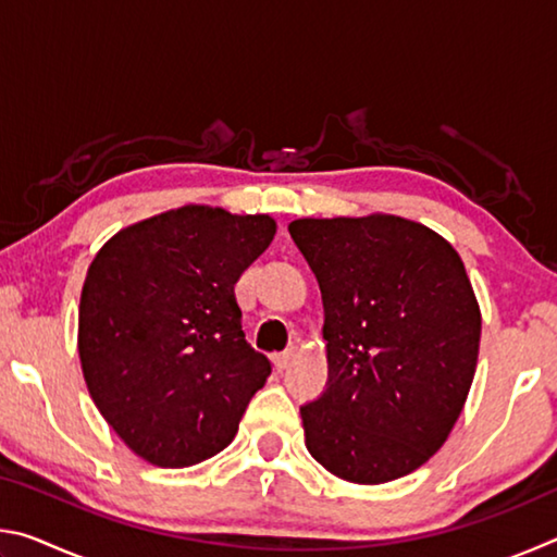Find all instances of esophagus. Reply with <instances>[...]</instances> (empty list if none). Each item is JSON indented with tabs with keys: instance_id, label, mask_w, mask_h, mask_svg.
I'll use <instances>...</instances> for the list:
<instances>
[{
	"instance_id": "1",
	"label": "esophagus",
	"mask_w": 557,
	"mask_h": 557,
	"mask_svg": "<svg viewBox=\"0 0 557 557\" xmlns=\"http://www.w3.org/2000/svg\"><path fill=\"white\" fill-rule=\"evenodd\" d=\"M292 358H295V351H292V348H287V351L275 354V358H272V363H275V369L282 373V371H287L289 366H292Z\"/></svg>"
}]
</instances>
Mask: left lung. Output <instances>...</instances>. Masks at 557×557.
<instances>
[{
    "mask_svg": "<svg viewBox=\"0 0 557 557\" xmlns=\"http://www.w3.org/2000/svg\"><path fill=\"white\" fill-rule=\"evenodd\" d=\"M324 299L329 381L301 405L309 455L351 484L410 474L445 445L474 381L482 312L459 252L400 215L297 219Z\"/></svg>",
    "mask_w": 557,
    "mask_h": 557,
    "instance_id": "left-lung-1",
    "label": "left lung"
}]
</instances>
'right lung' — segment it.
<instances>
[{
    "label": "right lung",
    "mask_w": 557,
    "mask_h": 557,
    "mask_svg": "<svg viewBox=\"0 0 557 557\" xmlns=\"http://www.w3.org/2000/svg\"><path fill=\"white\" fill-rule=\"evenodd\" d=\"M268 213L188 203L117 231L81 292L78 356L117 437L157 467L231 445L270 361L243 332L235 282L275 238Z\"/></svg>",
    "instance_id": "obj_1"
}]
</instances>
